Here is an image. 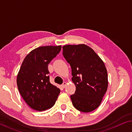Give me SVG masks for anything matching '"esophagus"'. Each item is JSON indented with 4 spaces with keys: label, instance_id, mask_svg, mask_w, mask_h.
<instances>
[{
    "label": "esophagus",
    "instance_id": "esophagus-1",
    "mask_svg": "<svg viewBox=\"0 0 132 132\" xmlns=\"http://www.w3.org/2000/svg\"><path fill=\"white\" fill-rule=\"evenodd\" d=\"M66 85H67V83H66L65 82H64L63 83V84H62V85H61V86H62V87L63 88H64L66 86Z\"/></svg>",
    "mask_w": 132,
    "mask_h": 132
}]
</instances>
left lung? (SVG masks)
Here are the masks:
<instances>
[{"label": "left lung", "mask_w": 132, "mask_h": 132, "mask_svg": "<svg viewBox=\"0 0 132 132\" xmlns=\"http://www.w3.org/2000/svg\"><path fill=\"white\" fill-rule=\"evenodd\" d=\"M63 56L71 68L75 93L71 95L76 109L90 112L100 106L108 89V73L104 62L85 44L65 45Z\"/></svg>", "instance_id": "8db88e82"}]
</instances>
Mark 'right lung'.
I'll return each instance as SVG.
<instances>
[{"label": "right lung", "instance_id": "obj_1", "mask_svg": "<svg viewBox=\"0 0 132 132\" xmlns=\"http://www.w3.org/2000/svg\"><path fill=\"white\" fill-rule=\"evenodd\" d=\"M61 46H42L26 56L17 77L21 97L32 109L43 111L55 104L60 89L50 82L48 64L60 52Z\"/></svg>", "mask_w": 132, "mask_h": 132}]
</instances>
